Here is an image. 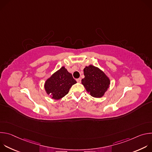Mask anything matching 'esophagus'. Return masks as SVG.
<instances>
[{"label":"esophagus","instance_id":"34e87169","mask_svg":"<svg viewBox=\"0 0 152 152\" xmlns=\"http://www.w3.org/2000/svg\"><path fill=\"white\" fill-rule=\"evenodd\" d=\"M76 81L78 82V83H80L81 82V79L80 78H78L76 79Z\"/></svg>","mask_w":152,"mask_h":152}]
</instances>
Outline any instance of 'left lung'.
<instances>
[{"mask_svg":"<svg viewBox=\"0 0 152 152\" xmlns=\"http://www.w3.org/2000/svg\"><path fill=\"white\" fill-rule=\"evenodd\" d=\"M85 77L82 84L90 94L96 98L102 97L110 88V78L99 67L90 65L83 69Z\"/></svg>","mask_w":152,"mask_h":152,"instance_id":"left-lung-1","label":"left lung"}]
</instances>
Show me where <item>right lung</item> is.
<instances>
[{"label":"right lung","mask_w":152,"mask_h":152,"mask_svg":"<svg viewBox=\"0 0 152 152\" xmlns=\"http://www.w3.org/2000/svg\"><path fill=\"white\" fill-rule=\"evenodd\" d=\"M76 83L72 75L63 66L46 80L44 86L51 99L59 100L67 95L72 85Z\"/></svg>","instance_id":"obj_1"}]
</instances>
